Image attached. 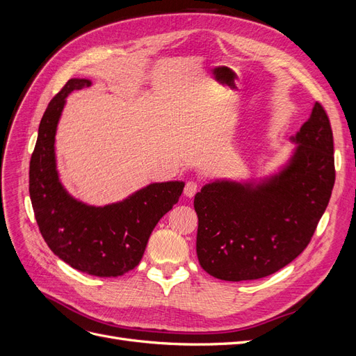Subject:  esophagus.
I'll list each match as a JSON object with an SVG mask.
<instances>
[{
	"instance_id": "1",
	"label": "esophagus",
	"mask_w": 356,
	"mask_h": 356,
	"mask_svg": "<svg viewBox=\"0 0 356 356\" xmlns=\"http://www.w3.org/2000/svg\"><path fill=\"white\" fill-rule=\"evenodd\" d=\"M197 191H199V184L194 181H188L186 184V187H184V194H186L187 197H193V195Z\"/></svg>"
}]
</instances>
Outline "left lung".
<instances>
[{
    "label": "left lung",
    "mask_w": 356,
    "mask_h": 356,
    "mask_svg": "<svg viewBox=\"0 0 356 356\" xmlns=\"http://www.w3.org/2000/svg\"><path fill=\"white\" fill-rule=\"evenodd\" d=\"M287 165L261 182L213 181L194 197L195 250L207 274L225 281L277 273L306 249L336 179L333 131L315 102Z\"/></svg>",
    "instance_id": "8db88e82"
}]
</instances>
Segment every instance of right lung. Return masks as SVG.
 I'll use <instances>...</instances> for the list:
<instances>
[{
	"label": "right lung",
	"mask_w": 356,
	"mask_h": 356,
	"mask_svg": "<svg viewBox=\"0 0 356 356\" xmlns=\"http://www.w3.org/2000/svg\"><path fill=\"white\" fill-rule=\"evenodd\" d=\"M90 85V79H69L48 104L31 157L29 194L41 234L54 254L81 273L119 277L140 264L152 231L178 203L184 182H154L106 206L72 197L58 179L56 131L66 97Z\"/></svg>",
	"instance_id": "add662e5"
}]
</instances>
